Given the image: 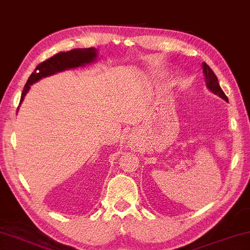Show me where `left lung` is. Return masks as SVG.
<instances>
[{
    "mask_svg": "<svg viewBox=\"0 0 250 250\" xmlns=\"http://www.w3.org/2000/svg\"><path fill=\"white\" fill-rule=\"evenodd\" d=\"M202 68H203L204 78H206L207 87L210 89L213 94L220 96L221 99H223L225 101L228 102V99H227L226 94L223 93V91L220 87V85H219L218 78H217V76H215V74L213 73V70H212L210 67L207 65V62H202Z\"/></svg>",
    "mask_w": 250,
    "mask_h": 250,
    "instance_id": "obj_1",
    "label": "left lung"
}]
</instances>
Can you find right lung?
<instances>
[{
	"label": "right lung",
	"mask_w": 250,
	"mask_h": 250,
	"mask_svg": "<svg viewBox=\"0 0 250 250\" xmlns=\"http://www.w3.org/2000/svg\"><path fill=\"white\" fill-rule=\"evenodd\" d=\"M98 51L99 50L94 47L82 48V49L78 48V49H73L66 51V53H58L57 55L47 59L46 62L39 64L28 78L27 84L24 85L19 106H20L21 103L23 102L24 96L27 95L31 85L35 84L36 82L40 81L42 78L64 72V70L77 68V67H83L88 64H92V62H94L96 59H98Z\"/></svg>",
	"instance_id": "obj_1"
}]
</instances>
